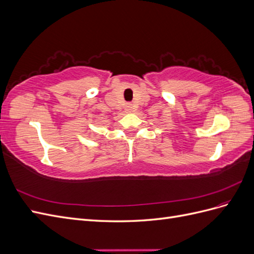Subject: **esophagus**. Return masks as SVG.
<instances>
[{"instance_id":"34e87169","label":"esophagus","mask_w":254,"mask_h":254,"mask_svg":"<svg viewBox=\"0 0 254 254\" xmlns=\"http://www.w3.org/2000/svg\"><path fill=\"white\" fill-rule=\"evenodd\" d=\"M126 110H127L128 112L131 111V110H132V107H131V105H127V106H126Z\"/></svg>"}]
</instances>
